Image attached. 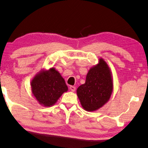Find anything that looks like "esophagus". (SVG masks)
Returning <instances> with one entry per match:
<instances>
[{
  "label": "esophagus",
  "instance_id": "34e87169",
  "mask_svg": "<svg viewBox=\"0 0 148 148\" xmlns=\"http://www.w3.org/2000/svg\"><path fill=\"white\" fill-rule=\"evenodd\" d=\"M69 88H70V90H71V91H73V92H74L75 90V89H76L75 87H74V86H70Z\"/></svg>",
  "mask_w": 148,
  "mask_h": 148
}]
</instances>
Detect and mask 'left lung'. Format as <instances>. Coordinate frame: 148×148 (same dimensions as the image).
<instances>
[{"mask_svg":"<svg viewBox=\"0 0 148 148\" xmlns=\"http://www.w3.org/2000/svg\"><path fill=\"white\" fill-rule=\"evenodd\" d=\"M112 90L110 68L101 58L99 63L88 71L85 83L77 88V95L85 110L95 111L107 103Z\"/></svg>","mask_w":148,"mask_h":148,"instance_id":"1","label":"left lung"}]
</instances>
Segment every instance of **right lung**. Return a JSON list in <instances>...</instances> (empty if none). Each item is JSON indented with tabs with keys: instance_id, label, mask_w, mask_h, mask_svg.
<instances>
[{
	"instance_id": "obj_1",
	"label": "right lung",
	"mask_w": 148,
	"mask_h": 148,
	"mask_svg": "<svg viewBox=\"0 0 148 148\" xmlns=\"http://www.w3.org/2000/svg\"><path fill=\"white\" fill-rule=\"evenodd\" d=\"M32 91L39 103L44 106H51L63 92L67 86L60 73L52 67L40 71L31 82Z\"/></svg>"
}]
</instances>
